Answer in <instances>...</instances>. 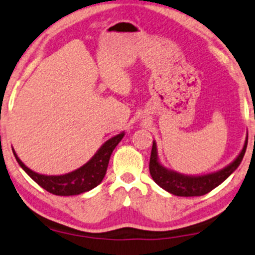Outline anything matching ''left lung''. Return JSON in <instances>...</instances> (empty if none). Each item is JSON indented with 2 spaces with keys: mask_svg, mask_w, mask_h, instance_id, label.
I'll return each mask as SVG.
<instances>
[{
  "mask_svg": "<svg viewBox=\"0 0 255 255\" xmlns=\"http://www.w3.org/2000/svg\"><path fill=\"white\" fill-rule=\"evenodd\" d=\"M247 137L241 152L231 164L219 171H215V172L197 174V176L179 173L161 165L158 157L157 143L155 141H153L151 159H149V173H151L153 180L160 188L174 196H182V197L203 196L219 186L221 183L225 182L227 178L239 167L247 148Z\"/></svg>",
  "mask_w": 255,
  "mask_h": 255,
  "instance_id": "left-lung-1",
  "label": "left lung"
}]
</instances>
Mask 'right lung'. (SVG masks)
<instances>
[{
    "mask_svg": "<svg viewBox=\"0 0 255 255\" xmlns=\"http://www.w3.org/2000/svg\"><path fill=\"white\" fill-rule=\"evenodd\" d=\"M124 136L125 131H121L118 135L110 137L98 148V151L87 164L72 172L58 174V176H47V174H41L30 170L20 160L14 149L13 153L15 159L24 172L46 191L57 196H73L90 191L91 189L96 188L98 184L102 182L106 176L110 155Z\"/></svg>",
    "mask_w": 255,
    "mask_h": 255,
    "instance_id": "obj_1",
    "label": "right lung"
}]
</instances>
